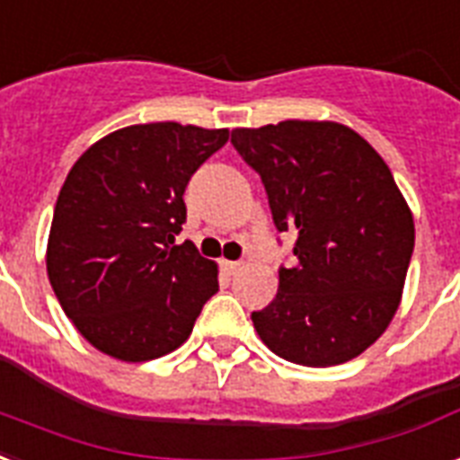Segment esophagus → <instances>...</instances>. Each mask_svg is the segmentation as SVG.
Listing matches in <instances>:
<instances>
[{
    "label": "esophagus",
    "mask_w": 460,
    "mask_h": 460,
    "mask_svg": "<svg viewBox=\"0 0 460 460\" xmlns=\"http://www.w3.org/2000/svg\"><path fill=\"white\" fill-rule=\"evenodd\" d=\"M223 269L227 270V273H237V270L242 269V261H223Z\"/></svg>",
    "instance_id": "34e87169"
}]
</instances>
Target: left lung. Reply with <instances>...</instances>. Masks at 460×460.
<instances>
[{
	"instance_id": "1",
	"label": "left lung",
	"mask_w": 460,
	"mask_h": 460,
	"mask_svg": "<svg viewBox=\"0 0 460 460\" xmlns=\"http://www.w3.org/2000/svg\"><path fill=\"white\" fill-rule=\"evenodd\" d=\"M261 174L273 223L295 237L293 269L252 322L279 358L343 365L389 329L403 297L415 223L389 165L338 122L286 119L233 129Z\"/></svg>"
}]
</instances>
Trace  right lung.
Here are the masks:
<instances>
[{"instance_id": "1", "label": "right lung", "mask_w": 460, "mask_h": 460, "mask_svg": "<svg viewBox=\"0 0 460 460\" xmlns=\"http://www.w3.org/2000/svg\"><path fill=\"white\" fill-rule=\"evenodd\" d=\"M230 138L227 129L131 124L95 141L64 180L48 237V276L64 314L95 350L146 362L177 350L206 300L218 263L191 242V174Z\"/></svg>"}]
</instances>
